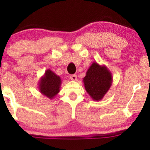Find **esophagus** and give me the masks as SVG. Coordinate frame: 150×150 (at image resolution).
I'll return each instance as SVG.
<instances>
[{
	"instance_id": "esophagus-1",
	"label": "esophagus",
	"mask_w": 150,
	"mask_h": 150,
	"mask_svg": "<svg viewBox=\"0 0 150 150\" xmlns=\"http://www.w3.org/2000/svg\"><path fill=\"white\" fill-rule=\"evenodd\" d=\"M70 79H71V81H77V76H76V75L73 74V75L70 76Z\"/></svg>"
}]
</instances>
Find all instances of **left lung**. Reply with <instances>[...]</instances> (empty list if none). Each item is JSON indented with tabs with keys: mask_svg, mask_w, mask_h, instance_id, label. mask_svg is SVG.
Masks as SVG:
<instances>
[{
	"mask_svg": "<svg viewBox=\"0 0 150 150\" xmlns=\"http://www.w3.org/2000/svg\"><path fill=\"white\" fill-rule=\"evenodd\" d=\"M85 90L95 101H100L109 90L112 76L106 65L93 62L83 80Z\"/></svg>",
	"mask_w": 150,
	"mask_h": 150,
	"instance_id": "8db88e82",
	"label": "left lung"
}]
</instances>
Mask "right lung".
<instances>
[{"label":"right lung","mask_w":150,"mask_h":150,"mask_svg":"<svg viewBox=\"0 0 150 150\" xmlns=\"http://www.w3.org/2000/svg\"><path fill=\"white\" fill-rule=\"evenodd\" d=\"M61 83L60 76L48 69L40 78L38 88L41 93L52 100L60 91Z\"/></svg>","instance_id":"add662e5"}]
</instances>
